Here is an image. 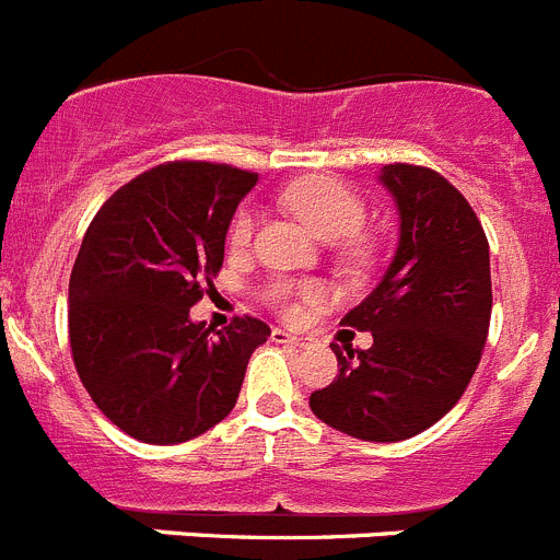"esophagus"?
Segmentation results:
<instances>
[{
    "label": "esophagus",
    "instance_id": "esophagus-1",
    "mask_svg": "<svg viewBox=\"0 0 560 560\" xmlns=\"http://www.w3.org/2000/svg\"><path fill=\"white\" fill-rule=\"evenodd\" d=\"M271 341H277V345H294V348H305V345H311L308 336H296L285 328L271 330Z\"/></svg>",
    "mask_w": 560,
    "mask_h": 560
}]
</instances>
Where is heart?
<instances>
[{
	"mask_svg": "<svg viewBox=\"0 0 560 560\" xmlns=\"http://www.w3.org/2000/svg\"><path fill=\"white\" fill-rule=\"evenodd\" d=\"M283 201L294 215L305 221L311 232H316L325 241H341V237L353 235L361 226V221H364V205H361L359 196L350 187L341 185V182L330 179V176L296 179L294 185L283 190ZM252 224H255L252 212L237 210L230 224V246L244 249L252 237ZM269 296L285 314H294L300 303L314 300L316 289L311 283H289L285 280V283L271 285Z\"/></svg>",
	"mask_w": 560,
	"mask_h": 560,
	"instance_id": "b5f03b06",
	"label": "heart"
}]
</instances>
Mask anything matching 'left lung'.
I'll return each instance as SVG.
<instances>
[{"label": "left lung", "instance_id": "obj_1", "mask_svg": "<svg viewBox=\"0 0 560 560\" xmlns=\"http://www.w3.org/2000/svg\"><path fill=\"white\" fill-rule=\"evenodd\" d=\"M400 215L381 283L341 325L373 348L330 345L339 375L311 393V412L359 440L395 443L434 427L463 398L491 325V257L477 212L438 171L384 165Z\"/></svg>", "mask_w": 560, "mask_h": 560}]
</instances>
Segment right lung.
I'll list each match as a JSON object with an SVG mask.
<instances>
[{
    "label": "right lung",
    "instance_id": "obj_1",
    "mask_svg": "<svg viewBox=\"0 0 560 560\" xmlns=\"http://www.w3.org/2000/svg\"><path fill=\"white\" fill-rule=\"evenodd\" d=\"M257 173L167 162L97 210L69 277V348L83 387L114 427L156 446L185 443L235 407L269 325L192 323L224 264L237 201Z\"/></svg>",
    "mask_w": 560,
    "mask_h": 560
}]
</instances>
